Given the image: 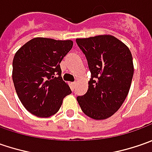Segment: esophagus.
I'll return each instance as SVG.
<instances>
[{
	"instance_id": "esophagus-1",
	"label": "esophagus",
	"mask_w": 152,
	"mask_h": 152,
	"mask_svg": "<svg viewBox=\"0 0 152 152\" xmlns=\"http://www.w3.org/2000/svg\"><path fill=\"white\" fill-rule=\"evenodd\" d=\"M71 85H72L73 88H75V86H76V82H73V83L71 84Z\"/></svg>"
}]
</instances>
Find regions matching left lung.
Listing matches in <instances>:
<instances>
[{"mask_svg":"<svg viewBox=\"0 0 152 152\" xmlns=\"http://www.w3.org/2000/svg\"><path fill=\"white\" fill-rule=\"evenodd\" d=\"M91 76L88 91L77 97L83 113L93 119H106L122 106L134 75L129 49L112 35L77 39Z\"/></svg>","mask_w":152,"mask_h":152,"instance_id":"1","label":"left lung"}]
</instances>
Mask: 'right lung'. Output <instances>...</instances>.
I'll use <instances>...</instances> for the list:
<instances>
[{
  "label": "right lung",
  "instance_id": "right-lung-1",
  "mask_svg": "<svg viewBox=\"0 0 152 152\" xmlns=\"http://www.w3.org/2000/svg\"><path fill=\"white\" fill-rule=\"evenodd\" d=\"M73 47L72 40L34 38L23 45L12 61V80L19 100L39 118H48L60 109L71 94L61 78L60 63Z\"/></svg>",
  "mask_w": 152,
  "mask_h": 152
}]
</instances>
